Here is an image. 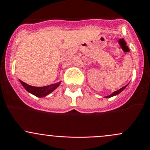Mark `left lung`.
Wrapping results in <instances>:
<instances>
[{
	"instance_id": "8db88e82",
	"label": "left lung",
	"mask_w": 150,
	"mask_h": 150,
	"mask_svg": "<svg viewBox=\"0 0 150 150\" xmlns=\"http://www.w3.org/2000/svg\"><path fill=\"white\" fill-rule=\"evenodd\" d=\"M127 85H128V84H127ZM127 85L124 86H123V87H122V88H121V89H118V90H117V91H115V92H112V93L111 94V95H108V96H106L105 98H111V97H113V96H115V95H118V94H119V93H121V92H122V91H123V89H124L125 88H126V86H127Z\"/></svg>"
}]
</instances>
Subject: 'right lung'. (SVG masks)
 Segmentation results:
<instances>
[{
  "instance_id": "1",
  "label": "right lung",
  "mask_w": 150,
  "mask_h": 150,
  "mask_svg": "<svg viewBox=\"0 0 150 150\" xmlns=\"http://www.w3.org/2000/svg\"><path fill=\"white\" fill-rule=\"evenodd\" d=\"M20 82L22 84V86H24V89L29 92V93L32 94V95H35L36 97L38 98H43V97L46 96V95H49L50 93H51L52 91L55 90L58 86L60 85V83L61 81L56 84H50V85L45 86H33L29 85V84H26L24 81H21L20 80Z\"/></svg>"
}]
</instances>
